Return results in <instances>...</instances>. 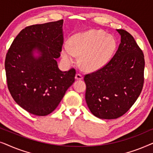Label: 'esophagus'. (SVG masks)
<instances>
[{"label":"esophagus","instance_id":"esophagus-1","mask_svg":"<svg viewBox=\"0 0 153 153\" xmlns=\"http://www.w3.org/2000/svg\"><path fill=\"white\" fill-rule=\"evenodd\" d=\"M75 79H76V80H81V79H83V76L80 74H76V76H75Z\"/></svg>","mask_w":153,"mask_h":153}]
</instances>
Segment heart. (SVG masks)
I'll return each mask as SVG.
<instances>
[{
    "label": "heart",
    "mask_w": 153,
    "mask_h": 153,
    "mask_svg": "<svg viewBox=\"0 0 153 153\" xmlns=\"http://www.w3.org/2000/svg\"><path fill=\"white\" fill-rule=\"evenodd\" d=\"M116 47L112 35L100 30H90L73 36L70 44L62 47V56L65 60L73 62L76 56H81V65L85 70H99L108 62Z\"/></svg>",
    "instance_id": "obj_1"
}]
</instances>
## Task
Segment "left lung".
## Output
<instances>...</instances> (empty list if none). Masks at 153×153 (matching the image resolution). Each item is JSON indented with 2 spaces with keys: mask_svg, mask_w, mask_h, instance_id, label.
<instances>
[{
  "mask_svg": "<svg viewBox=\"0 0 153 153\" xmlns=\"http://www.w3.org/2000/svg\"><path fill=\"white\" fill-rule=\"evenodd\" d=\"M120 44L111 60L95 72L85 74V102L94 116L116 119L137 101L144 82L145 60L132 35L118 29Z\"/></svg>",
  "mask_w": 153,
  "mask_h": 153,
  "instance_id": "8db88e82",
  "label": "left lung"
}]
</instances>
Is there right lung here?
<instances>
[{"mask_svg": "<svg viewBox=\"0 0 153 153\" xmlns=\"http://www.w3.org/2000/svg\"><path fill=\"white\" fill-rule=\"evenodd\" d=\"M62 24L61 19L26 27L6 54L10 93L16 104L35 116L53 111L74 82L75 69L62 72L56 61L63 45ZM34 51L38 56H33Z\"/></svg>", "mask_w": 153, "mask_h": 153, "instance_id": "add662e5", "label": "right lung"}]
</instances>
